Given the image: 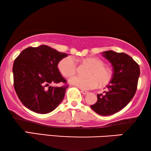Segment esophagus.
<instances>
[{
    "label": "esophagus",
    "mask_w": 151,
    "mask_h": 151,
    "mask_svg": "<svg viewBox=\"0 0 151 151\" xmlns=\"http://www.w3.org/2000/svg\"><path fill=\"white\" fill-rule=\"evenodd\" d=\"M81 93H83V94L85 95V94H87L88 93H89V91H86V90H83V89H81Z\"/></svg>",
    "instance_id": "obj_1"
}]
</instances>
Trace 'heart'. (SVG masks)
<instances>
[{
    "mask_svg": "<svg viewBox=\"0 0 151 151\" xmlns=\"http://www.w3.org/2000/svg\"><path fill=\"white\" fill-rule=\"evenodd\" d=\"M84 63L91 66L87 78L76 76L69 80V83L82 89H94L99 85L105 87L112 79V71L104 65V62L98 58H87L83 60ZM58 69L63 76L70 78L75 75L77 71V62L72 56L62 59L58 63Z\"/></svg>",
    "mask_w": 151,
    "mask_h": 151,
    "instance_id": "obj_1",
    "label": "heart"
}]
</instances>
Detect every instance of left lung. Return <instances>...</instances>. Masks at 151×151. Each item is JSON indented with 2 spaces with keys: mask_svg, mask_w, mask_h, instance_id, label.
Returning a JSON list of instances; mask_svg holds the SVG:
<instances>
[{
  "mask_svg": "<svg viewBox=\"0 0 151 151\" xmlns=\"http://www.w3.org/2000/svg\"><path fill=\"white\" fill-rule=\"evenodd\" d=\"M113 66L112 79L104 94H97L91 108L102 116L114 114L124 108L134 97L140 75L139 64L124 52L108 50L102 52Z\"/></svg>",
  "mask_w": 151,
  "mask_h": 151,
  "instance_id": "8db88e82",
  "label": "left lung"
}]
</instances>
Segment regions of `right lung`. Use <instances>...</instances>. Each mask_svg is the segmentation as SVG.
Segmentation results:
<instances>
[{"mask_svg":"<svg viewBox=\"0 0 151 151\" xmlns=\"http://www.w3.org/2000/svg\"><path fill=\"white\" fill-rule=\"evenodd\" d=\"M67 55L41 45L25 48L15 59L12 68L14 87L24 106L44 114L53 111L60 104L68 86L52 87L50 85L66 83L58 65Z\"/></svg>","mask_w":151,"mask_h":151,"instance_id":"add662e5","label":"right lung"}]
</instances>
